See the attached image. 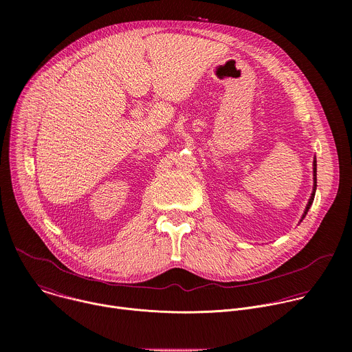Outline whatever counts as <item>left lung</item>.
<instances>
[{
	"mask_svg": "<svg viewBox=\"0 0 352 352\" xmlns=\"http://www.w3.org/2000/svg\"><path fill=\"white\" fill-rule=\"evenodd\" d=\"M316 157L314 159V190H312V193H311V197H309V200H308V205H307V208H305V212H304V214H302V217H300V220L299 221H302L304 219H305V216H307V213H308V210H309V208L312 206V204H314V199H315V192H316Z\"/></svg>",
	"mask_w": 352,
	"mask_h": 352,
	"instance_id": "1",
	"label": "left lung"
}]
</instances>
